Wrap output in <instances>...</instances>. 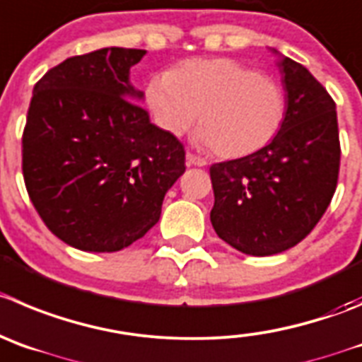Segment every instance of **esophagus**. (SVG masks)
Returning a JSON list of instances; mask_svg holds the SVG:
<instances>
[{
	"instance_id": "esophagus-1",
	"label": "esophagus",
	"mask_w": 362,
	"mask_h": 362,
	"mask_svg": "<svg viewBox=\"0 0 362 362\" xmlns=\"http://www.w3.org/2000/svg\"><path fill=\"white\" fill-rule=\"evenodd\" d=\"M185 160H187L189 165H200V168H202V165L207 164V160H205L204 157L191 153V151H187V153H185Z\"/></svg>"
}]
</instances>
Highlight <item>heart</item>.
Listing matches in <instances>:
<instances>
[{
	"mask_svg": "<svg viewBox=\"0 0 362 362\" xmlns=\"http://www.w3.org/2000/svg\"><path fill=\"white\" fill-rule=\"evenodd\" d=\"M146 103L171 135L189 130L225 158L255 153L275 139L286 117V94L275 80L232 59L185 60L151 76Z\"/></svg>",
	"mask_w": 362,
	"mask_h": 362,
	"instance_id": "obj_1",
	"label": "heart"
}]
</instances>
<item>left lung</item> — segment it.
I'll return each mask as SVG.
<instances>
[{"label": "left lung", "instance_id": "1", "mask_svg": "<svg viewBox=\"0 0 362 362\" xmlns=\"http://www.w3.org/2000/svg\"><path fill=\"white\" fill-rule=\"evenodd\" d=\"M276 62L286 117L268 146L211 165V223L232 248L264 257L298 245L322 219L339 173L336 103L295 60Z\"/></svg>", "mask_w": 362, "mask_h": 362}]
</instances>
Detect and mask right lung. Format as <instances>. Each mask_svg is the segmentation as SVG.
<instances>
[{"label":"right lung","mask_w":362,"mask_h":362,"mask_svg":"<svg viewBox=\"0 0 362 362\" xmlns=\"http://www.w3.org/2000/svg\"><path fill=\"white\" fill-rule=\"evenodd\" d=\"M146 49L71 57L33 87L23 134V175L46 227L83 252H117L160 218L185 171L175 135L150 121L130 83Z\"/></svg>","instance_id":"add662e5"}]
</instances>
